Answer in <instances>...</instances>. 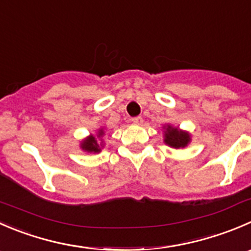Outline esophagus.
I'll return each instance as SVG.
<instances>
[{"mask_svg":"<svg viewBox=\"0 0 251 251\" xmlns=\"http://www.w3.org/2000/svg\"><path fill=\"white\" fill-rule=\"evenodd\" d=\"M131 121H132L133 124H136V125H142L143 119H142V116H135V118L131 119Z\"/></svg>","mask_w":251,"mask_h":251,"instance_id":"1","label":"esophagus"}]
</instances>
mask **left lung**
I'll return each mask as SVG.
<instances>
[{"label": "left lung", "mask_w": 251, "mask_h": 251, "mask_svg": "<svg viewBox=\"0 0 251 251\" xmlns=\"http://www.w3.org/2000/svg\"><path fill=\"white\" fill-rule=\"evenodd\" d=\"M164 131V142L165 145L170 146L173 148H184L189 145L191 141L190 133L186 131H181L177 127L167 125Z\"/></svg>", "instance_id": "1"}]
</instances>
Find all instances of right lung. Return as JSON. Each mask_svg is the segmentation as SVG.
<instances>
[{"label":"right lung","mask_w":251,"mask_h":251,"mask_svg":"<svg viewBox=\"0 0 251 251\" xmlns=\"http://www.w3.org/2000/svg\"><path fill=\"white\" fill-rule=\"evenodd\" d=\"M103 135H104V130L103 128H100V130L98 131V135H97V137L100 138ZM100 147H101V145H99L98 141H97V138H96V136H93V135H91V136H88L87 138H84L81 143L82 150L86 151V152H89V153L100 152Z\"/></svg>","instance_id":"1"}]
</instances>
